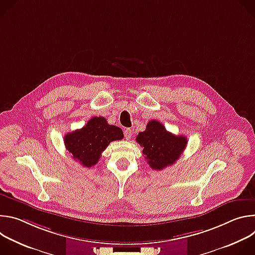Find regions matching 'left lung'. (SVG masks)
I'll return each instance as SVG.
<instances>
[{"mask_svg": "<svg viewBox=\"0 0 255 255\" xmlns=\"http://www.w3.org/2000/svg\"><path fill=\"white\" fill-rule=\"evenodd\" d=\"M124 137L121 128L108 124L102 116L92 117L86 126L67 133L64 145L72 158L84 166L91 167L98 163L102 152L110 142Z\"/></svg>", "mask_w": 255, "mask_h": 255, "instance_id": "obj_1", "label": "left lung"}]
</instances>
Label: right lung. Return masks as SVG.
<instances>
[{
    "label": "right lung",
    "mask_w": 255,
    "mask_h": 255,
    "mask_svg": "<svg viewBox=\"0 0 255 255\" xmlns=\"http://www.w3.org/2000/svg\"><path fill=\"white\" fill-rule=\"evenodd\" d=\"M136 141L143 148L149 166L157 170L173 164L187 147L188 142L185 136H175L166 131L157 120L149 121L146 130L138 134Z\"/></svg>",
    "instance_id": "right-lung-1"
}]
</instances>
